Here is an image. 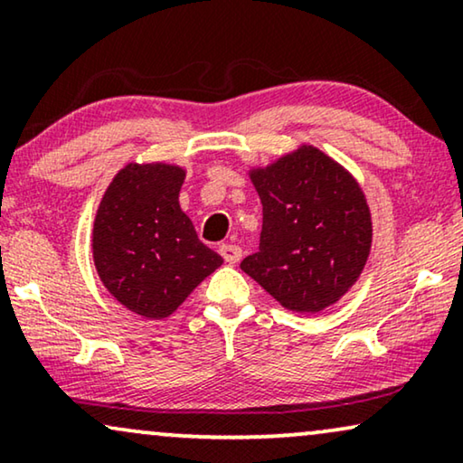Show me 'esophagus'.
<instances>
[{
	"mask_svg": "<svg viewBox=\"0 0 463 463\" xmlns=\"http://www.w3.org/2000/svg\"><path fill=\"white\" fill-rule=\"evenodd\" d=\"M220 256L224 258L226 264H237L241 260V247L232 243H222L220 245Z\"/></svg>",
	"mask_w": 463,
	"mask_h": 463,
	"instance_id": "esophagus-1",
	"label": "esophagus"
}]
</instances>
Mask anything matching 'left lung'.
Returning <instances> with one entry per match:
<instances>
[{
  "mask_svg": "<svg viewBox=\"0 0 463 463\" xmlns=\"http://www.w3.org/2000/svg\"><path fill=\"white\" fill-rule=\"evenodd\" d=\"M262 201L260 250L241 270L283 308L315 315L359 281L373 239L363 188L346 167L312 145L250 167Z\"/></svg>",
  "mask_w": 463,
  "mask_h": 463,
  "instance_id": "1",
  "label": "left lung"
}]
</instances>
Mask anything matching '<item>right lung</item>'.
<instances>
[{
	"instance_id": "add662e5",
	"label": "right lung",
	"mask_w": 463,
	"mask_h": 463,
	"mask_svg": "<svg viewBox=\"0 0 463 463\" xmlns=\"http://www.w3.org/2000/svg\"><path fill=\"white\" fill-rule=\"evenodd\" d=\"M186 169L164 161L123 165L94 218L92 253L100 281L121 306L165 318L224 262L203 245L180 207Z\"/></svg>"
}]
</instances>
